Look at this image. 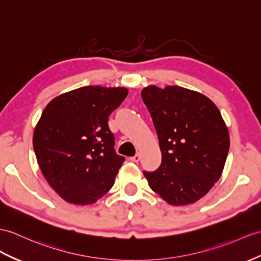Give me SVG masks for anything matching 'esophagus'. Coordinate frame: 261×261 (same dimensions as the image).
Listing matches in <instances>:
<instances>
[{
	"label": "esophagus",
	"instance_id": "1",
	"mask_svg": "<svg viewBox=\"0 0 261 261\" xmlns=\"http://www.w3.org/2000/svg\"><path fill=\"white\" fill-rule=\"evenodd\" d=\"M139 160H141V157H139V155H138V154H136V155H134L133 157H130V161L135 162V163H138V162H139Z\"/></svg>",
	"mask_w": 261,
	"mask_h": 261
}]
</instances>
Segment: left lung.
Masks as SVG:
<instances>
[{"label": "left lung", "mask_w": 261, "mask_h": 261, "mask_svg": "<svg viewBox=\"0 0 261 261\" xmlns=\"http://www.w3.org/2000/svg\"><path fill=\"white\" fill-rule=\"evenodd\" d=\"M127 93L124 87L85 86L54 98L43 111L33 147L44 177L64 200L94 204L113 187L125 157L115 151L107 122Z\"/></svg>", "instance_id": "obj_1"}]
</instances>
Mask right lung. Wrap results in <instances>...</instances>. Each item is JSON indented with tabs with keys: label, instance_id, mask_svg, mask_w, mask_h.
<instances>
[{
	"label": "right lung",
	"instance_id": "right-lung-1",
	"mask_svg": "<svg viewBox=\"0 0 261 261\" xmlns=\"http://www.w3.org/2000/svg\"><path fill=\"white\" fill-rule=\"evenodd\" d=\"M157 132L162 162L144 170L149 187L170 205L193 204L217 182L229 150V134L206 96L178 86L142 92Z\"/></svg>",
	"mask_w": 261,
	"mask_h": 261
}]
</instances>
